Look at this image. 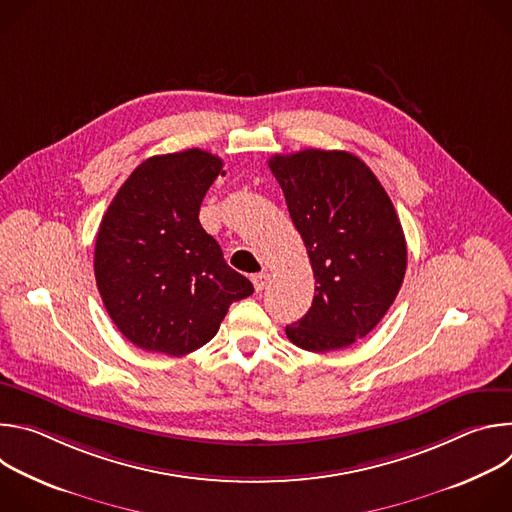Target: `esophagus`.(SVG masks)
<instances>
[{
	"instance_id": "34e87169",
	"label": "esophagus",
	"mask_w": 512,
	"mask_h": 512,
	"mask_svg": "<svg viewBox=\"0 0 512 512\" xmlns=\"http://www.w3.org/2000/svg\"><path fill=\"white\" fill-rule=\"evenodd\" d=\"M251 281H253V287H255V291L259 294V291H263L265 287H267V283H269V273H265V271H261V273H255L253 277H251Z\"/></svg>"
}]
</instances>
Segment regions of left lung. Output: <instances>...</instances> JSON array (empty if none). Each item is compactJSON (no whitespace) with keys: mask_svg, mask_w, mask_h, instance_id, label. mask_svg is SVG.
I'll use <instances>...</instances> for the list:
<instances>
[{"mask_svg":"<svg viewBox=\"0 0 512 512\" xmlns=\"http://www.w3.org/2000/svg\"><path fill=\"white\" fill-rule=\"evenodd\" d=\"M269 168L316 279L312 308L285 334L310 352L346 348L383 320L401 289L407 245L395 206L348 152L277 154Z\"/></svg>","mask_w":512,"mask_h":512,"instance_id":"obj_1","label":"left lung"}]
</instances>
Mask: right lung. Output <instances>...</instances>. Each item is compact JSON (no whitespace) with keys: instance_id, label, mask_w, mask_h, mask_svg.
<instances>
[{"instance_id":"1","label":"right lung","mask_w":512,"mask_h":512,"mask_svg":"<svg viewBox=\"0 0 512 512\" xmlns=\"http://www.w3.org/2000/svg\"><path fill=\"white\" fill-rule=\"evenodd\" d=\"M223 160L192 148L141 162L111 200L95 243V279L119 332L148 352L184 356L253 294L198 212Z\"/></svg>"}]
</instances>
